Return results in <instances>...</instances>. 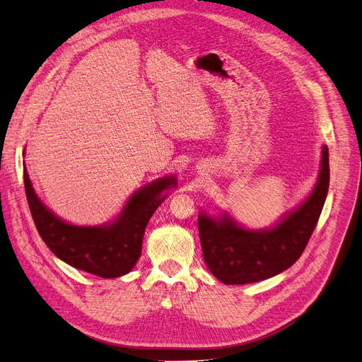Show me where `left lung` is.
Segmentation results:
<instances>
[{
    "label": "left lung",
    "instance_id": "1",
    "mask_svg": "<svg viewBox=\"0 0 362 362\" xmlns=\"http://www.w3.org/2000/svg\"><path fill=\"white\" fill-rule=\"evenodd\" d=\"M329 185L328 148L324 146L320 180L313 193L274 227L242 228L227 215L220 220L199 215V236L205 263L216 279L243 285L269 279L291 267L305 251L324 208Z\"/></svg>",
    "mask_w": 362,
    "mask_h": 362
}]
</instances>
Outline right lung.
<instances>
[{
	"mask_svg": "<svg viewBox=\"0 0 362 362\" xmlns=\"http://www.w3.org/2000/svg\"><path fill=\"white\" fill-rule=\"evenodd\" d=\"M23 184L33 220L50 251L72 267L108 279L134 269L141 257L144 231L166 197L162 192L175 187L177 180L165 177L138 190L119 218L103 227H78L57 218L37 197L25 165Z\"/></svg>",
	"mask_w": 362,
	"mask_h": 362,
	"instance_id": "1",
	"label": "right lung"
}]
</instances>
